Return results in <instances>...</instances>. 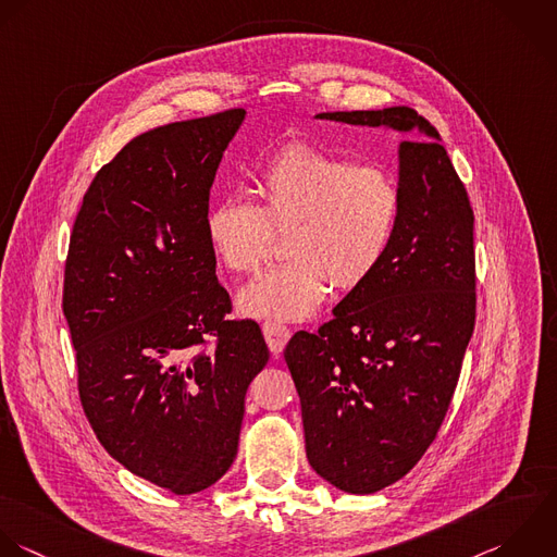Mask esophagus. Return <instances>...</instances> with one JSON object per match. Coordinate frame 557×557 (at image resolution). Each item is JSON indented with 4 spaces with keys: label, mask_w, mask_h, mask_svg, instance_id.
<instances>
[{
    "label": "esophagus",
    "mask_w": 557,
    "mask_h": 557,
    "mask_svg": "<svg viewBox=\"0 0 557 557\" xmlns=\"http://www.w3.org/2000/svg\"><path fill=\"white\" fill-rule=\"evenodd\" d=\"M262 334H264L267 345H269L273 356H280L282 349L286 347L288 338H290V330L286 325H282V323H275V321H267L262 325Z\"/></svg>",
    "instance_id": "obj_1"
}]
</instances>
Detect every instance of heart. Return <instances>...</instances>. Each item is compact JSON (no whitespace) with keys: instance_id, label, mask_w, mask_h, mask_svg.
Here are the masks:
<instances>
[{"instance_id":"1","label":"heart","mask_w":557,"mask_h":557,"mask_svg":"<svg viewBox=\"0 0 557 557\" xmlns=\"http://www.w3.org/2000/svg\"><path fill=\"white\" fill-rule=\"evenodd\" d=\"M262 206L243 193L216 199L206 236L219 260L251 273L269 256L273 225L288 227L282 264L238 293L243 314L301 321L336 288L362 284L382 262L393 238L401 195L384 169L304 143L277 151L258 175Z\"/></svg>"}]
</instances>
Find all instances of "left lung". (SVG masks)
Returning <instances> with one entry per match:
<instances>
[{"label": "left lung", "instance_id": "obj_1", "mask_svg": "<svg viewBox=\"0 0 557 557\" xmlns=\"http://www.w3.org/2000/svg\"><path fill=\"white\" fill-rule=\"evenodd\" d=\"M317 119L406 136L382 262L330 323L297 332L284 351L310 467L343 493L371 495L421 460L449 410L475 327L473 210L441 134L414 108Z\"/></svg>", "mask_w": 557, "mask_h": 557}]
</instances>
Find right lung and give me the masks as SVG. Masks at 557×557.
<instances>
[{
  "label": "right lung",
  "mask_w": 557,
  "mask_h": 557,
  "mask_svg": "<svg viewBox=\"0 0 557 557\" xmlns=\"http://www.w3.org/2000/svg\"><path fill=\"white\" fill-rule=\"evenodd\" d=\"M245 116L132 138L95 175L69 243L62 312L84 414L119 465L175 495L227 473L247 388L269 362L260 327L225 319L206 236L210 188Z\"/></svg>",
  "instance_id": "right-lung-1"
}]
</instances>
